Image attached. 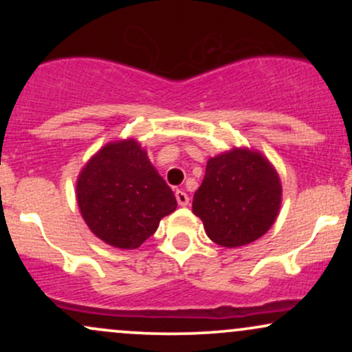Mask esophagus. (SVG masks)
<instances>
[{"instance_id":"obj_1","label":"esophagus","mask_w":352,"mask_h":352,"mask_svg":"<svg viewBox=\"0 0 352 352\" xmlns=\"http://www.w3.org/2000/svg\"><path fill=\"white\" fill-rule=\"evenodd\" d=\"M175 199H177V204H179L180 207H187L188 205V195L184 192V190H177Z\"/></svg>"}]
</instances>
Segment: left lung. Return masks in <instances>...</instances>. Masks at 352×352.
<instances>
[{
  "instance_id": "left-lung-1",
  "label": "left lung",
  "mask_w": 352,
  "mask_h": 352,
  "mask_svg": "<svg viewBox=\"0 0 352 352\" xmlns=\"http://www.w3.org/2000/svg\"><path fill=\"white\" fill-rule=\"evenodd\" d=\"M281 180L260 151L233 147L210 157L192 210L217 245L236 248L263 236L281 208Z\"/></svg>"
}]
</instances>
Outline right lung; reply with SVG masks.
Wrapping results in <instances>:
<instances>
[{
	"instance_id": "obj_1",
	"label": "right lung",
	"mask_w": 352,
	"mask_h": 352,
	"mask_svg": "<svg viewBox=\"0 0 352 352\" xmlns=\"http://www.w3.org/2000/svg\"><path fill=\"white\" fill-rule=\"evenodd\" d=\"M76 199L89 230L120 250L139 248L177 208L170 187L135 139L100 147L80 168Z\"/></svg>"
}]
</instances>
